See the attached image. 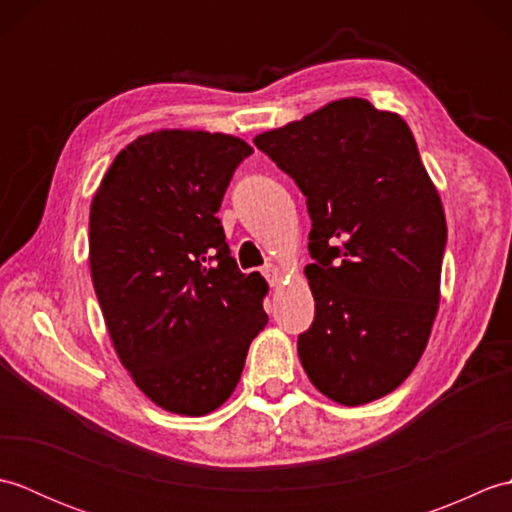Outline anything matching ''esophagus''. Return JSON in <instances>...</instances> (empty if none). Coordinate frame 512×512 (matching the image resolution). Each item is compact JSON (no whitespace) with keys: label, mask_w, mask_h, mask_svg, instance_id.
<instances>
[{"label":"esophagus","mask_w":512,"mask_h":512,"mask_svg":"<svg viewBox=\"0 0 512 512\" xmlns=\"http://www.w3.org/2000/svg\"><path fill=\"white\" fill-rule=\"evenodd\" d=\"M262 275L266 277V281H268L270 286H277L279 281H281V270L275 264H266L264 270H262Z\"/></svg>","instance_id":"1"}]
</instances>
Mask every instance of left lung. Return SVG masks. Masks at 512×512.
<instances>
[{
    "label": "left lung",
    "instance_id": "left-lung-1",
    "mask_svg": "<svg viewBox=\"0 0 512 512\" xmlns=\"http://www.w3.org/2000/svg\"><path fill=\"white\" fill-rule=\"evenodd\" d=\"M255 145L295 180L312 220L303 369L341 405L387 396L427 347L447 246L440 195L411 129L365 99H341Z\"/></svg>",
    "mask_w": 512,
    "mask_h": 512
}]
</instances>
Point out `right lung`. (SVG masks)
<instances>
[{"instance_id": "right-lung-1", "label": "right lung", "mask_w": 512, "mask_h": 512, "mask_svg": "<svg viewBox=\"0 0 512 512\" xmlns=\"http://www.w3.org/2000/svg\"><path fill=\"white\" fill-rule=\"evenodd\" d=\"M242 138L162 129L127 145L90 206V268L114 350L158 407L204 416L233 394L268 292L228 250L222 198Z\"/></svg>"}]
</instances>
